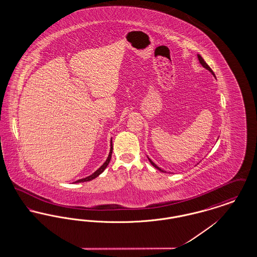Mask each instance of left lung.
<instances>
[{
  "label": "left lung",
  "mask_w": 257,
  "mask_h": 257,
  "mask_svg": "<svg viewBox=\"0 0 257 257\" xmlns=\"http://www.w3.org/2000/svg\"><path fill=\"white\" fill-rule=\"evenodd\" d=\"M197 58H198V61H199V62H200V63H201V65H202V66H203V67H204V68H206V69H207V70H209V71H210V72H211V73L213 74V75H214V76H215V74H214V72H213V70H212V69H211V68H210V66H209V65H208L207 63H206V62H205V61H204V60H203V59H202V57H201V56H200V55H197ZM148 160H149V162H150V163H151V165H152V166H153V167H154V168H156V169H157V170H159V171H162V172H166V171H163V170H161V169H160L159 167H158V166H156V165H155V164H154V163H153V162H152V161H151V160L149 159V158H148Z\"/></svg>",
  "instance_id": "8db88e82"
}]
</instances>
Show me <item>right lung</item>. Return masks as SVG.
<instances>
[{
	"label": "right lung",
	"mask_w": 257,
	"mask_h": 257,
	"mask_svg": "<svg viewBox=\"0 0 257 257\" xmlns=\"http://www.w3.org/2000/svg\"><path fill=\"white\" fill-rule=\"evenodd\" d=\"M111 153H112V143H111V141H110V153H109V156H108V159L106 160V162L98 169L97 171H95V172H93L91 175H89V176H87L86 178H83V179H79V180H77V181H75V183H81V182H87V181H90V180H92V179H94V178H96L98 175H100L103 171H105V169L107 168V166L109 165V163H110V158H111Z\"/></svg>",
	"instance_id": "obj_1"
}]
</instances>
